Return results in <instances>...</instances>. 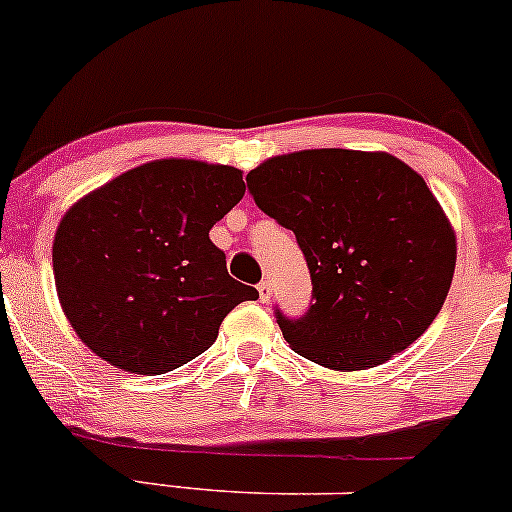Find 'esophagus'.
<instances>
[{
    "label": "esophagus",
    "mask_w": 512,
    "mask_h": 512,
    "mask_svg": "<svg viewBox=\"0 0 512 512\" xmlns=\"http://www.w3.org/2000/svg\"><path fill=\"white\" fill-rule=\"evenodd\" d=\"M257 291H260V300L262 303H269V298H272V283L264 279L260 286H257Z\"/></svg>",
    "instance_id": "esophagus-1"
}]
</instances>
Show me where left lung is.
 <instances>
[{
  "label": "left lung",
  "instance_id": "left-lung-1",
  "mask_svg": "<svg viewBox=\"0 0 512 512\" xmlns=\"http://www.w3.org/2000/svg\"><path fill=\"white\" fill-rule=\"evenodd\" d=\"M264 214L298 238L312 276L303 319L276 312L295 353L336 372L391 360L434 322L455 272V231L424 178L389 152L324 147L248 174Z\"/></svg>",
  "mask_w": 512,
  "mask_h": 512
}]
</instances>
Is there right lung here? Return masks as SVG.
<instances>
[{
  "instance_id": "add662e5",
  "label": "right lung",
  "mask_w": 512,
  "mask_h": 512,
  "mask_svg": "<svg viewBox=\"0 0 512 512\" xmlns=\"http://www.w3.org/2000/svg\"><path fill=\"white\" fill-rule=\"evenodd\" d=\"M245 195L243 171L155 159L69 207L54 233L61 310L80 341L131 374H164L212 346L233 307L255 300L231 279L209 229Z\"/></svg>"
}]
</instances>
